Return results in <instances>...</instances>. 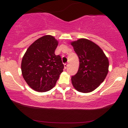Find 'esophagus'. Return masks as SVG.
Returning <instances> with one entry per match:
<instances>
[{
  "mask_svg": "<svg viewBox=\"0 0 128 128\" xmlns=\"http://www.w3.org/2000/svg\"><path fill=\"white\" fill-rule=\"evenodd\" d=\"M64 68L65 69H66L67 68V66H68V64H67V63H66V64H64Z\"/></svg>",
  "mask_w": 128,
  "mask_h": 128,
  "instance_id": "1",
  "label": "esophagus"
}]
</instances>
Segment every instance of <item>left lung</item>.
Returning a JSON list of instances; mask_svg holds the SVG:
<instances>
[{"mask_svg": "<svg viewBox=\"0 0 128 128\" xmlns=\"http://www.w3.org/2000/svg\"><path fill=\"white\" fill-rule=\"evenodd\" d=\"M71 45L79 59L78 71L71 79L73 87L84 93L92 92L108 74V58L99 46L88 39H78L71 42Z\"/></svg>", "mask_w": 128, "mask_h": 128, "instance_id": "obj_1", "label": "left lung"}]
</instances>
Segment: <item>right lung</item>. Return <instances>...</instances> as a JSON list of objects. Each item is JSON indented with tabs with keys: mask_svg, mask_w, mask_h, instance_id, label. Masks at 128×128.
Masks as SVG:
<instances>
[{
	"mask_svg": "<svg viewBox=\"0 0 128 128\" xmlns=\"http://www.w3.org/2000/svg\"><path fill=\"white\" fill-rule=\"evenodd\" d=\"M58 44L54 36L46 35L35 41L23 55L22 75L28 85L36 92L52 89L63 72L61 56L55 54Z\"/></svg>",
	"mask_w": 128,
	"mask_h": 128,
	"instance_id": "right-lung-1",
	"label": "right lung"
}]
</instances>
